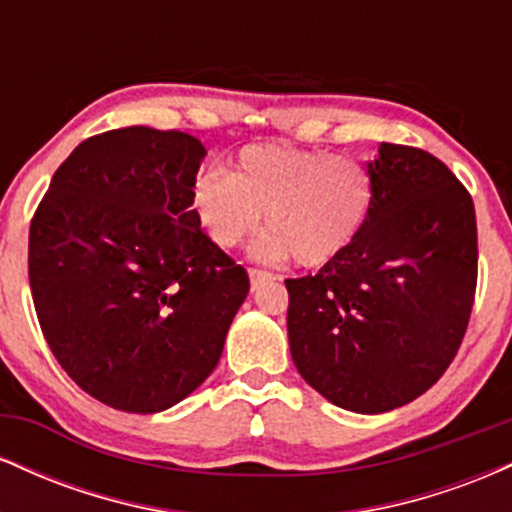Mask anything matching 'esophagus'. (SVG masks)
Wrapping results in <instances>:
<instances>
[{"instance_id": "esophagus-1", "label": "esophagus", "mask_w": 512, "mask_h": 512, "mask_svg": "<svg viewBox=\"0 0 512 512\" xmlns=\"http://www.w3.org/2000/svg\"><path fill=\"white\" fill-rule=\"evenodd\" d=\"M248 274H250V289L252 291H257L262 284H267V281L276 279L272 272H267V269H257V267H250Z\"/></svg>"}]
</instances>
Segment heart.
<instances>
[{
	"mask_svg": "<svg viewBox=\"0 0 512 512\" xmlns=\"http://www.w3.org/2000/svg\"><path fill=\"white\" fill-rule=\"evenodd\" d=\"M375 204L366 163L327 149L291 144H250L236 170H211L195 185V211L221 248H236L260 231L262 252L289 255L298 267L337 262L363 233Z\"/></svg>",
	"mask_w": 512,
	"mask_h": 512,
	"instance_id": "b5f03b06",
	"label": "heart"
}]
</instances>
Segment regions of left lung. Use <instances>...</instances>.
<instances>
[{
	"instance_id": "left-lung-1",
	"label": "left lung",
	"mask_w": 512,
	"mask_h": 512,
	"mask_svg": "<svg viewBox=\"0 0 512 512\" xmlns=\"http://www.w3.org/2000/svg\"><path fill=\"white\" fill-rule=\"evenodd\" d=\"M363 233L315 276L286 279L298 373L337 407L383 414L450 366L477 291L469 192L428 151L380 144Z\"/></svg>"
}]
</instances>
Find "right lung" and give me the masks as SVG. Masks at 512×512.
<instances>
[{"label":"right lung","instance_id":"1","mask_svg":"<svg viewBox=\"0 0 512 512\" xmlns=\"http://www.w3.org/2000/svg\"><path fill=\"white\" fill-rule=\"evenodd\" d=\"M204 154L178 129H110L76 146L35 209L40 330L69 378L113 409L156 414L195 392L250 291L192 209Z\"/></svg>","mask_w":512,"mask_h":512}]
</instances>
